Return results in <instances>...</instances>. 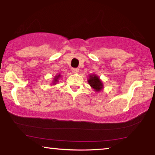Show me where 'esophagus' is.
<instances>
[{"mask_svg": "<svg viewBox=\"0 0 155 155\" xmlns=\"http://www.w3.org/2000/svg\"><path fill=\"white\" fill-rule=\"evenodd\" d=\"M71 71H72V72H73V73H74V74H77L78 72L79 71V69H78V68H73V69H71Z\"/></svg>", "mask_w": 155, "mask_h": 155, "instance_id": "obj_1", "label": "esophagus"}]
</instances>
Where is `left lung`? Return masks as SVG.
I'll list each match as a JSON object with an SVG mask.
<instances>
[{
	"mask_svg": "<svg viewBox=\"0 0 155 155\" xmlns=\"http://www.w3.org/2000/svg\"><path fill=\"white\" fill-rule=\"evenodd\" d=\"M87 81L96 92H100L104 89V84L96 74H90Z\"/></svg>",
	"mask_w": 155,
	"mask_h": 155,
	"instance_id": "8db88e82",
	"label": "left lung"
}]
</instances>
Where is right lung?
Masks as SVG:
<instances>
[{"instance_id":"obj_1","label":"right lung","mask_w":155,"mask_h":155,"mask_svg":"<svg viewBox=\"0 0 155 155\" xmlns=\"http://www.w3.org/2000/svg\"><path fill=\"white\" fill-rule=\"evenodd\" d=\"M61 77V76L60 74H58L57 75L55 76L54 77V79L52 81V85H56V84L58 83L59 79H60Z\"/></svg>"}]
</instances>
